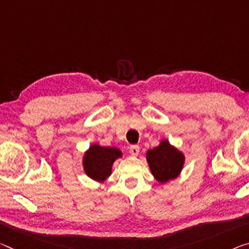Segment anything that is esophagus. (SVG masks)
I'll list each match as a JSON object with an SVG mask.
<instances>
[{"label": "esophagus", "instance_id": "esophagus-1", "mask_svg": "<svg viewBox=\"0 0 249 249\" xmlns=\"http://www.w3.org/2000/svg\"><path fill=\"white\" fill-rule=\"evenodd\" d=\"M130 154H131V156L133 157H137L138 155H139V151H140V148L138 146H131L129 149Z\"/></svg>", "mask_w": 249, "mask_h": 249}]
</instances>
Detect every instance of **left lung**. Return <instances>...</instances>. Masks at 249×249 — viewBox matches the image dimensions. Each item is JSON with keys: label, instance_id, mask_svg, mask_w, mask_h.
<instances>
[{"label": "left lung", "instance_id": "obj_1", "mask_svg": "<svg viewBox=\"0 0 249 249\" xmlns=\"http://www.w3.org/2000/svg\"><path fill=\"white\" fill-rule=\"evenodd\" d=\"M146 159L152 176L161 185L177 178L185 164L183 152L167 139L160 141L159 146L154 149H149Z\"/></svg>", "mask_w": 249, "mask_h": 249}]
</instances>
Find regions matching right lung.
I'll list each match as a JSON object with an SVG mask.
<instances>
[{
    "label": "right lung",
    "mask_w": 249,
    "mask_h": 249,
    "mask_svg": "<svg viewBox=\"0 0 249 249\" xmlns=\"http://www.w3.org/2000/svg\"><path fill=\"white\" fill-rule=\"evenodd\" d=\"M121 157L122 151L117 147H103L99 143H92L83 154V170L92 180L103 182L111 176L114 161Z\"/></svg>",
    "instance_id": "1"
}]
</instances>
